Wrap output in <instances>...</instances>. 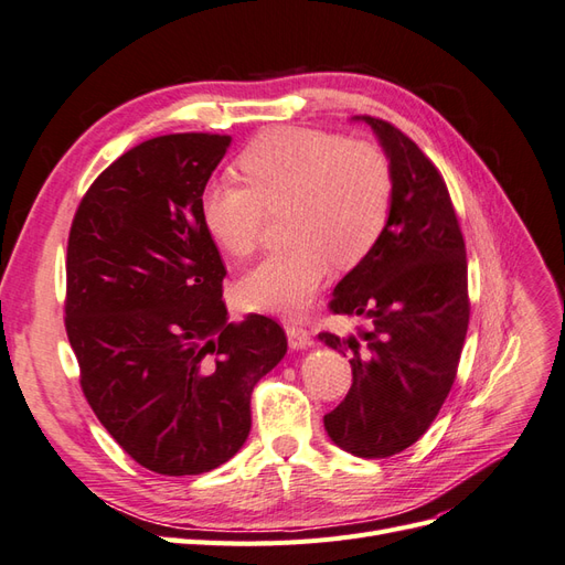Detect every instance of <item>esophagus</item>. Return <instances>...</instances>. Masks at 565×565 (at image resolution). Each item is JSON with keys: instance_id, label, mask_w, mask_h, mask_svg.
I'll return each mask as SVG.
<instances>
[{"instance_id": "1", "label": "esophagus", "mask_w": 565, "mask_h": 565, "mask_svg": "<svg viewBox=\"0 0 565 565\" xmlns=\"http://www.w3.org/2000/svg\"><path fill=\"white\" fill-rule=\"evenodd\" d=\"M285 332H287L289 347H292V349H306V347H311V332L306 330V328H301V324L289 322V324H285Z\"/></svg>"}]
</instances>
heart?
Segmentation results:
<instances>
[{"label":"heart","mask_w":565,"mask_h":565,"mask_svg":"<svg viewBox=\"0 0 565 565\" xmlns=\"http://www.w3.org/2000/svg\"><path fill=\"white\" fill-rule=\"evenodd\" d=\"M250 185L212 183L200 216L212 241L245 259L262 241L266 214H287L292 247L266 256L237 282L252 311L299 316L328 280L332 262L355 266L382 237L391 214L393 172L384 150L341 134L280 127L241 158Z\"/></svg>","instance_id":"1"}]
</instances>
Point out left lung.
Returning <instances> with one entry per match:
<instances>
[{
    "instance_id": "8db88e82",
    "label": "left lung",
    "mask_w": 565,
    "mask_h": 565,
    "mask_svg": "<svg viewBox=\"0 0 565 565\" xmlns=\"http://www.w3.org/2000/svg\"><path fill=\"white\" fill-rule=\"evenodd\" d=\"M353 119L372 127L391 162V214L330 301L332 313L370 324L318 339L351 353L353 370L324 431L341 450L377 459L417 443L452 388L469 328L467 249L446 181L419 146L380 117Z\"/></svg>"
}]
</instances>
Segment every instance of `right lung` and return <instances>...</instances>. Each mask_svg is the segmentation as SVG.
Returning a JSON list of instances; mask_svg holds the SVG:
<instances>
[{
	"label": "right lung",
	"instance_id": "1",
	"mask_svg": "<svg viewBox=\"0 0 565 565\" xmlns=\"http://www.w3.org/2000/svg\"><path fill=\"white\" fill-rule=\"evenodd\" d=\"M231 136L169 134L119 156L75 212L65 332L98 422L134 461L198 476L249 436L252 391L287 353L266 316L228 322L200 216Z\"/></svg>",
	"mask_w": 565,
	"mask_h": 565
}]
</instances>
